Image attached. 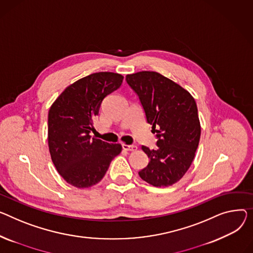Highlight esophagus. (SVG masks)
Wrapping results in <instances>:
<instances>
[{"label": "esophagus", "instance_id": "esophagus-1", "mask_svg": "<svg viewBox=\"0 0 253 253\" xmlns=\"http://www.w3.org/2000/svg\"><path fill=\"white\" fill-rule=\"evenodd\" d=\"M122 147L124 150L127 151H135L137 150V146L136 145H128V144H122Z\"/></svg>", "mask_w": 253, "mask_h": 253}]
</instances>
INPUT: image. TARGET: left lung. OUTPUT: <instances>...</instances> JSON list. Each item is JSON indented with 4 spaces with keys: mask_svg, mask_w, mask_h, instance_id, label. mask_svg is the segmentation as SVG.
<instances>
[{
    "mask_svg": "<svg viewBox=\"0 0 253 253\" xmlns=\"http://www.w3.org/2000/svg\"><path fill=\"white\" fill-rule=\"evenodd\" d=\"M126 81L139 96L158 137L156 149L141 146L149 162L138 174L155 187L171 186L188 171L198 147L201 128L195 99L158 72L128 74Z\"/></svg>",
    "mask_w": 253,
    "mask_h": 253,
    "instance_id": "1",
    "label": "left lung"
}]
</instances>
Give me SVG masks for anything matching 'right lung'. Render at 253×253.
Returning a JSON list of instances; mask_svg holds the SVG:
<instances>
[{"instance_id": "add662e5", "label": "right lung", "mask_w": 253, "mask_h": 253, "mask_svg": "<svg viewBox=\"0 0 253 253\" xmlns=\"http://www.w3.org/2000/svg\"><path fill=\"white\" fill-rule=\"evenodd\" d=\"M123 78L113 72L83 77L66 87L49 108L50 158L62 178L74 187L88 188L98 183L122 151L121 144L91 138L89 133L103 99L121 86Z\"/></svg>"}]
</instances>
